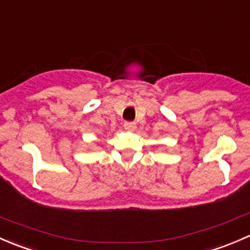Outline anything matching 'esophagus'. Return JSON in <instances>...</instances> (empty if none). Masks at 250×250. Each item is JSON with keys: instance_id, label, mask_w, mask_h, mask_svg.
Instances as JSON below:
<instances>
[{"instance_id": "obj_1", "label": "esophagus", "mask_w": 250, "mask_h": 250, "mask_svg": "<svg viewBox=\"0 0 250 250\" xmlns=\"http://www.w3.org/2000/svg\"><path fill=\"white\" fill-rule=\"evenodd\" d=\"M125 128L127 130H129V132H133V130H135V128H137V125H135L134 122H125Z\"/></svg>"}]
</instances>
